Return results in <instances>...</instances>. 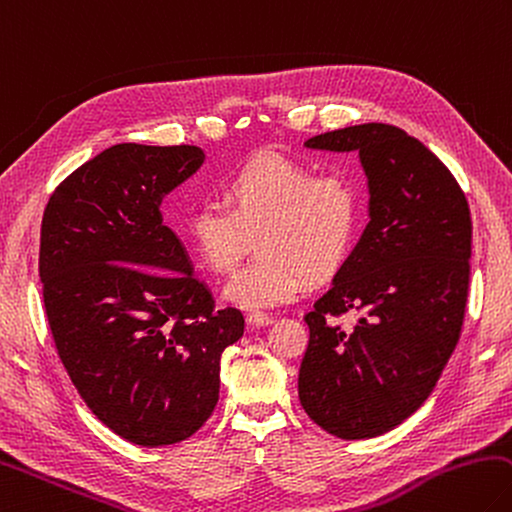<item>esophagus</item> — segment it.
<instances>
[{"mask_svg":"<svg viewBox=\"0 0 512 512\" xmlns=\"http://www.w3.org/2000/svg\"><path fill=\"white\" fill-rule=\"evenodd\" d=\"M246 322L250 324V327H266V324H271V322H273V318H271V315H268V313L253 311V313H248Z\"/></svg>","mask_w":512,"mask_h":512,"instance_id":"34e87169","label":"esophagus"}]
</instances>
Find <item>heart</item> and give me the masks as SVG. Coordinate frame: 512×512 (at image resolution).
<instances>
[{
    "label": "heart",
    "instance_id": "heart-1",
    "mask_svg": "<svg viewBox=\"0 0 512 512\" xmlns=\"http://www.w3.org/2000/svg\"><path fill=\"white\" fill-rule=\"evenodd\" d=\"M226 206L201 201L188 212L183 235L199 262L228 275L257 253L226 286V300L244 309H271L300 297L311 277H329L345 264L362 224V188L349 170H322L266 152L232 170Z\"/></svg>",
    "mask_w": 512,
    "mask_h": 512
}]
</instances>
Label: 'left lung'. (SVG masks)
Instances as JSON below:
<instances>
[{"instance_id":"1","label":"left lung","mask_w":512,"mask_h":512,"mask_svg":"<svg viewBox=\"0 0 512 512\" xmlns=\"http://www.w3.org/2000/svg\"><path fill=\"white\" fill-rule=\"evenodd\" d=\"M311 150L358 152L369 224L327 293L304 315L297 394L338 439H371L412 416L461 336L472 221L461 185L427 147L385 123L318 134ZM353 308L351 332L335 322Z\"/></svg>"}]
</instances>
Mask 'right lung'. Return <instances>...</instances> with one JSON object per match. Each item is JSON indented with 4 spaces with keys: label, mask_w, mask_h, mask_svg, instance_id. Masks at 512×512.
<instances>
[{
    "label": "right lung",
    "mask_w": 512,
    "mask_h": 512,
    "mask_svg": "<svg viewBox=\"0 0 512 512\" xmlns=\"http://www.w3.org/2000/svg\"><path fill=\"white\" fill-rule=\"evenodd\" d=\"M201 163L197 145H114L71 172L42 217L44 311L62 365L98 421L145 448L208 421L221 353L244 336V315L215 309L163 226V197Z\"/></svg>",
    "instance_id": "obj_1"
}]
</instances>
